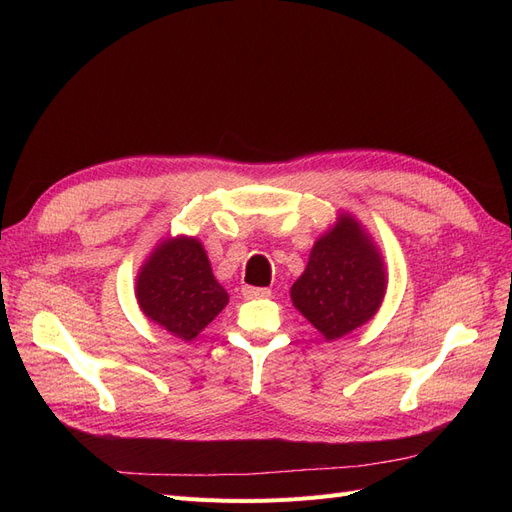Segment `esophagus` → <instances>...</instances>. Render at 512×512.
Returning <instances> with one entry per match:
<instances>
[{
  "label": "esophagus",
  "instance_id": "1",
  "mask_svg": "<svg viewBox=\"0 0 512 512\" xmlns=\"http://www.w3.org/2000/svg\"><path fill=\"white\" fill-rule=\"evenodd\" d=\"M243 297L245 299H267L271 297L269 288H256V286H243Z\"/></svg>",
  "mask_w": 512,
  "mask_h": 512
}]
</instances>
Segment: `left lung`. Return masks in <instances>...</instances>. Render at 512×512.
I'll return each instance as SVG.
<instances>
[{
    "label": "left lung",
    "mask_w": 512,
    "mask_h": 512,
    "mask_svg": "<svg viewBox=\"0 0 512 512\" xmlns=\"http://www.w3.org/2000/svg\"><path fill=\"white\" fill-rule=\"evenodd\" d=\"M386 290L384 265L374 243L350 215L316 241L290 297L294 307L327 337L337 339L378 312Z\"/></svg>",
    "instance_id": "left-lung-1"
}]
</instances>
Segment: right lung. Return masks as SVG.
I'll return each instance as SVG.
<instances>
[{
    "label": "right lung",
    "instance_id": "1",
    "mask_svg": "<svg viewBox=\"0 0 512 512\" xmlns=\"http://www.w3.org/2000/svg\"><path fill=\"white\" fill-rule=\"evenodd\" d=\"M143 314L175 337L190 342L228 303L198 239H166L136 277Z\"/></svg>",
    "mask_w": 512,
    "mask_h": 512
}]
</instances>
